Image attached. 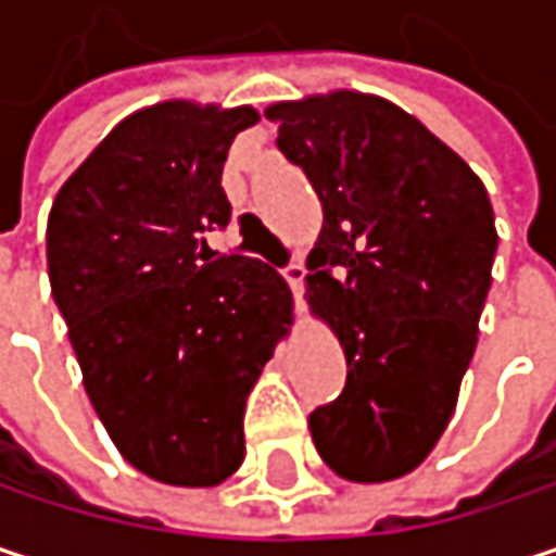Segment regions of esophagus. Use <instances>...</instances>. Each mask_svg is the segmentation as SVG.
Listing matches in <instances>:
<instances>
[{
    "label": "esophagus",
    "instance_id": "obj_1",
    "mask_svg": "<svg viewBox=\"0 0 556 556\" xmlns=\"http://www.w3.org/2000/svg\"><path fill=\"white\" fill-rule=\"evenodd\" d=\"M279 274H282V279L289 282V289H292L295 302H302V282H305V267H302V261H289Z\"/></svg>",
    "mask_w": 556,
    "mask_h": 556
}]
</instances>
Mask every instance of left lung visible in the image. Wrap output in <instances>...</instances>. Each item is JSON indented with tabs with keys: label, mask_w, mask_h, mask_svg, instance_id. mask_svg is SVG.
<instances>
[{
	"label": "left lung",
	"mask_w": 556,
	"mask_h": 556,
	"mask_svg": "<svg viewBox=\"0 0 556 556\" xmlns=\"http://www.w3.org/2000/svg\"><path fill=\"white\" fill-rule=\"evenodd\" d=\"M267 118L321 199L305 295L348 357L341 395L308 415L312 441L344 480H395L444 434L477 351L500 244L486 186L377 96L279 102Z\"/></svg>",
	"instance_id": "8db88e82"
}]
</instances>
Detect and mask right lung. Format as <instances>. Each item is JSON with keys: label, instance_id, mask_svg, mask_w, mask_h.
<instances>
[{"label": "right lung", "instance_id": "right-lung-1", "mask_svg": "<svg viewBox=\"0 0 556 556\" xmlns=\"http://www.w3.org/2000/svg\"><path fill=\"white\" fill-rule=\"evenodd\" d=\"M254 109L164 102L125 118L56 192L48 270L83 387L122 457L169 486L244 460V402L289 321V286L215 254L222 169Z\"/></svg>", "mask_w": 556, "mask_h": 556}]
</instances>
